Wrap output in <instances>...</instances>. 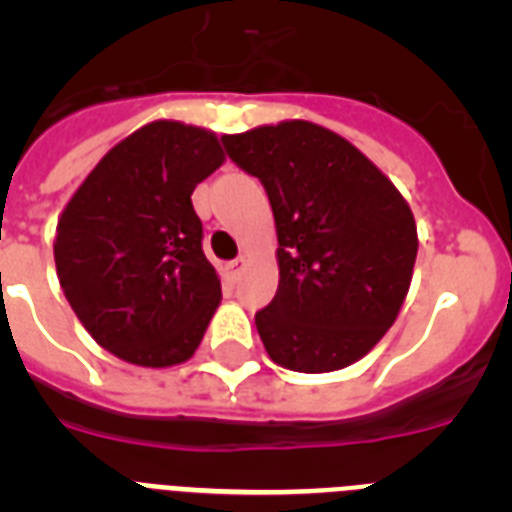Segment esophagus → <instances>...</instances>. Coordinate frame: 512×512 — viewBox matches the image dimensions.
I'll use <instances>...</instances> for the list:
<instances>
[{
    "label": "esophagus",
    "mask_w": 512,
    "mask_h": 512,
    "mask_svg": "<svg viewBox=\"0 0 512 512\" xmlns=\"http://www.w3.org/2000/svg\"><path fill=\"white\" fill-rule=\"evenodd\" d=\"M243 269H246V259H235L230 264H225V277H228V282H238Z\"/></svg>",
    "instance_id": "1"
}]
</instances>
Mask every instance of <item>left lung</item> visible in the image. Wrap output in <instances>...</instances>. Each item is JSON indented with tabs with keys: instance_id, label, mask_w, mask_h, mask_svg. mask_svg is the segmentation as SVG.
<instances>
[{
	"instance_id": "obj_1",
	"label": "left lung",
	"mask_w": 512,
	"mask_h": 512,
	"mask_svg": "<svg viewBox=\"0 0 512 512\" xmlns=\"http://www.w3.org/2000/svg\"><path fill=\"white\" fill-rule=\"evenodd\" d=\"M259 176L277 225L279 287L256 328L271 361L302 374L364 359L400 315L418 228L408 200L346 138L307 120L223 135Z\"/></svg>"
}]
</instances>
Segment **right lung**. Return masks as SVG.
Returning <instances> with one entry per match:
<instances>
[{"label": "right lung", "instance_id": "obj_1", "mask_svg": "<svg viewBox=\"0 0 512 512\" xmlns=\"http://www.w3.org/2000/svg\"><path fill=\"white\" fill-rule=\"evenodd\" d=\"M225 164L212 130L153 120L99 158L63 207L53 259L89 336L148 369L184 364L223 300L192 192Z\"/></svg>", "mask_w": 512, "mask_h": 512}]
</instances>
